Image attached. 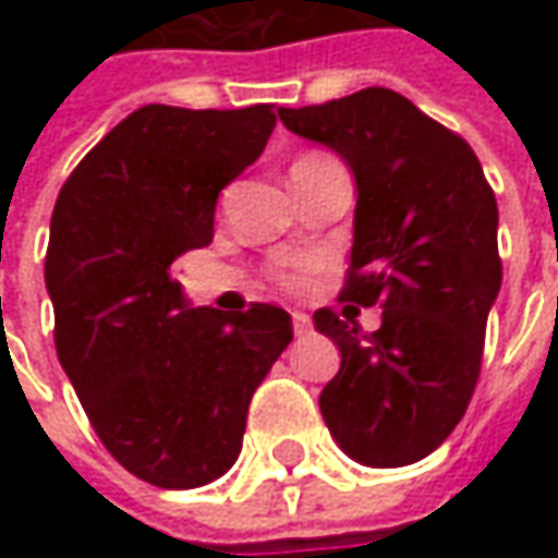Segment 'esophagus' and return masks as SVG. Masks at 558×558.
Returning a JSON list of instances; mask_svg holds the SVG:
<instances>
[{"instance_id":"34e87169","label":"esophagus","mask_w":558,"mask_h":558,"mask_svg":"<svg viewBox=\"0 0 558 558\" xmlns=\"http://www.w3.org/2000/svg\"><path fill=\"white\" fill-rule=\"evenodd\" d=\"M291 326H294V335H298V338H304V335L313 332V319L301 311L291 313Z\"/></svg>"}]
</instances>
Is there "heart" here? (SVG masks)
I'll return each mask as SVG.
<instances>
[{"label": "heart", "instance_id": "1", "mask_svg": "<svg viewBox=\"0 0 558 558\" xmlns=\"http://www.w3.org/2000/svg\"><path fill=\"white\" fill-rule=\"evenodd\" d=\"M272 279H276L282 289H289V291L304 289V286H307V279H311V264H289V267L276 269V272H272Z\"/></svg>", "mask_w": 558, "mask_h": 558}]
</instances>
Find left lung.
Instances as JSON below:
<instances>
[{"label": "left lung", "instance_id": "obj_1", "mask_svg": "<svg viewBox=\"0 0 558 558\" xmlns=\"http://www.w3.org/2000/svg\"><path fill=\"white\" fill-rule=\"evenodd\" d=\"M279 118L354 170V247L338 301L381 307L375 332L348 311L313 313L341 351L319 395L323 418L363 465L418 462L457 428L482 375L487 311L504 282L494 189L460 133L385 86Z\"/></svg>", "mask_w": 558, "mask_h": 558}]
</instances>
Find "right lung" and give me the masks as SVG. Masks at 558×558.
Segmentation results:
<instances>
[{"mask_svg": "<svg viewBox=\"0 0 558 558\" xmlns=\"http://www.w3.org/2000/svg\"><path fill=\"white\" fill-rule=\"evenodd\" d=\"M272 105H142L61 185L46 251L54 351L108 453L189 490L235 462L247 403L294 338L272 304L185 311L170 264L210 245L226 185L260 158Z\"/></svg>", "mask_w": 558, "mask_h": 558, "instance_id": "obj_1", "label": "right lung"}]
</instances>
